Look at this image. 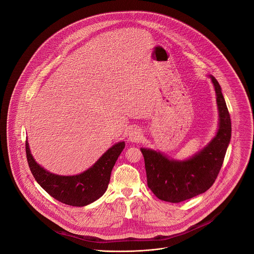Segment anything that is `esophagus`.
I'll return each mask as SVG.
<instances>
[{
	"label": "esophagus",
	"instance_id": "obj_1",
	"mask_svg": "<svg viewBox=\"0 0 254 254\" xmlns=\"http://www.w3.org/2000/svg\"><path fill=\"white\" fill-rule=\"evenodd\" d=\"M142 138V132L139 128H134L128 133V139L132 142H138Z\"/></svg>",
	"mask_w": 254,
	"mask_h": 254
}]
</instances>
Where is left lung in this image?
Returning a JSON list of instances; mask_svg holds the SVG:
<instances>
[{
  "instance_id": "1",
  "label": "left lung",
  "mask_w": 254,
  "mask_h": 254,
  "mask_svg": "<svg viewBox=\"0 0 254 254\" xmlns=\"http://www.w3.org/2000/svg\"><path fill=\"white\" fill-rule=\"evenodd\" d=\"M219 111V128L202 151L186 161L168 159L160 152L140 149L149 188L160 200L179 203L206 192L222 167L231 137V120L221 87L210 76Z\"/></svg>"
}]
</instances>
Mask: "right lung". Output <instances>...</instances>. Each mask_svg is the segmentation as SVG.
Returning a JSON list of instances; mask_svg holds the SVG:
<instances>
[{
  "mask_svg": "<svg viewBox=\"0 0 254 254\" xmlns=\"http://www.w3.org/2000/svg\"><path fill=\"white\" fill-rule=\"evenodd\" d=\"M125 146V141L116 143L91 168L76 176H59L44 170L33 159L27 140L26 155L32 175L50 196L66 205L82 207L104 194L113 168Z\"/></svg>",
  "mask_w": 254,
  "mask_h": 254,
  "instance_id": "add662e5",
  "label": "right lung"
}]
</instances>
